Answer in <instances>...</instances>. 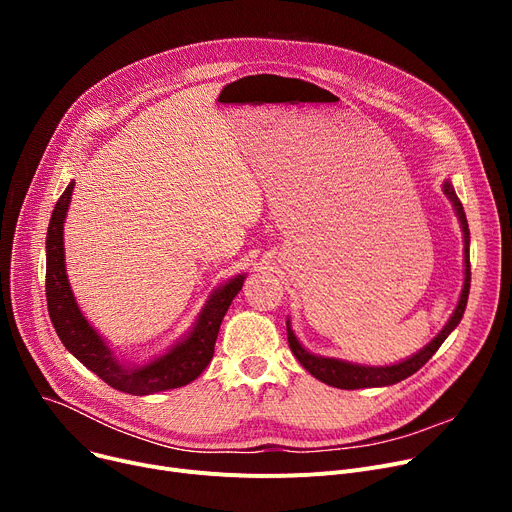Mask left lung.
Wrapping results in <instances>:
<instances>
[{
  "mask_svg": "<svg viewBox=\"0 0 512 512\" xmlns=\"http://www.w3.org/2000/svg\"><path fill=\"white\" fill-rule=\"evenodd\" d=\"M442 191L448 197V201L454 207L456 218H459L461 230H463V245H465V253H463V263H465V280H463V290L459 303H456L450 319L446 321V326L438 332V336L434 340H429L421 351H417L415 355L402 359L398 363L392 365H361V363H351L344 359H336V357H324V355H315L299 342V338L294 336L290 319H286V334H288V346L292 355L297 357V361L317 378L319 382H324L328 386L340 388V390H359V388H384V386H392L398 384L402 380H407L409 375H413L415 371H419L429 359L434 357V353L442 346V342L450 336V332L461 324L465 307H467V299H469V286H471V265H469V224H467V215L463 209V203L459 201L454 193V186L450 182V178L444 180Z\"/></svg>",
  "mask_w": 512,
  "mask_h": 512,
  "instance_id": "8db88e82",
  "label": "left lung"
}]
</instances>
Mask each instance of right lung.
<instances>
[{"mask_svg": "<svg viewBox=\"0 0 512 512\" xmlns=\"http://www.w3.org/2000/svg\"><path fill=\"white\" fill-rule=\"evenodd\" d=\"M72 191L74 180L66 186V191L53 207L45 240L47 309L62 344L87 369L99 375L107 386L126 394L147 396L191 384L209 365L222 319L247 276L238 274L215 288L199 311L191 330L180 336L166 353L149 359L143 365L122 361L114 353L110 342L91 326V321L80 311L68 282L64 259V224Z\"/></svg>", "mask_w": 512, "mask_h": 512, "instance_id": "obj_1", "label": "right lung"}]
</instances>
